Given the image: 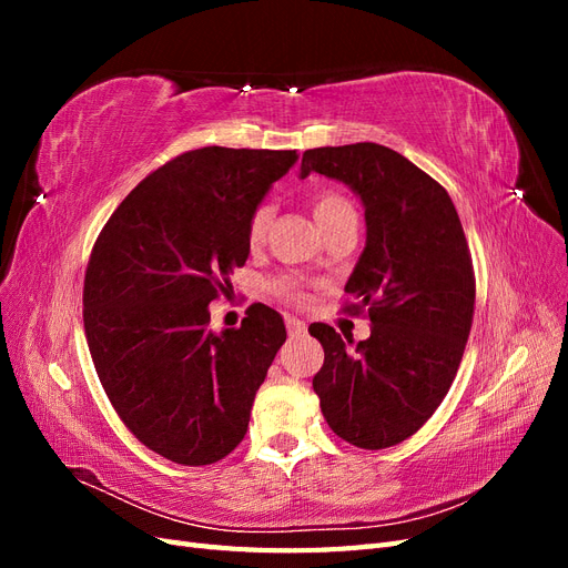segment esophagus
I'll list each match as a JSON object with an SVG mask.
<instances>
[{
	"label": "esophagus",
	"instance_id": "esophagus-1",
	"mask_svg": "<svg viewBox=\"0 0 568 568\" xmlns=\"http://www.w3.org/2000/svg\"><path fill=\"white\" fill-rule=\"evenodd\" d=\"M286 332H288L291 338L303 336L305 334V322L298 320V317H286Z\"/></svg>",
	"mask_w": 568,
	"mask_h": 568
}]
</instances>
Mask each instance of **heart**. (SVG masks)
Masks as SVG:
<instances>
[{"mask_svg": "<svg viewBox=\"0 0 568 568\" xmlns=\"http://www.w3.org/2000/svg\"><path fill=\"white\" fill-rule=\"evenodd\" d=\"M311 205H313V215L317 220V225L322 227V232L329 225H334V222L343 220V217H355V209H353L351 199L346 194H341L338 189H320V192L313 194ZM270 222H272V205L261 203L251 213L248 230H246L248 242L253 246L265 242ZM272 291H274V296H280L286 303H303L307 298L303 286L294 280H280L277 284L272 286Z\"/></svg>", "mask_w": 568, "mask_h": 568, "instance_id": "obj_1", "label": "heart"}]
</instances>
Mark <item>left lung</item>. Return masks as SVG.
Returning a JSON list of instances; mask_svg holds the SVG:
<instances>
[{
  "label": "left lung",
  "instance_id": "obj_1",
  "mask_svg": "<svg viewBox=\"0 0 568 568\" xmlns=\"http://www.w3.org/2000/svg\"><path fill=\"white\" fill-rule=\"evenodd\" d=\"M348 184L365 205L367 244L346 284L369 338L307 326L324 348L313 388L332 432L365 450L398 445L448 395L471 332V253L448 192L398 151L357 142L303 153L301 178Z\"/></svg>",
  "mask_w": 568,
  "mask_h": 568
}]
</instances>
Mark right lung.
I'll return each mask as SVG.
<instances>
[{
	"mask_svg": "<svg viewBox=\"0 0 568 568\" xmlns=\"http://www.w3.org/2000/svg\"><path fill=\"white\" fill-rule=\"evenodd\" d=\"M296 151L203 146L136 184L97 236L82 291L84 336L123 424L161 457L203 467L244 440L255 390L286 341L253 303L213 334L209 303L248 257V217Z\"/></svg>",
	"mask_w": 568,
	"mask_h": 568,
	"instance_id": "obj_1",
	"label": "right lung"
}]
</instances>
